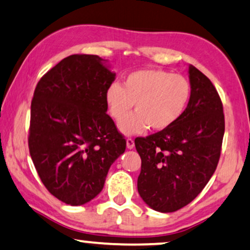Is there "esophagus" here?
I'll return each instance as SVG.
<instances>
[{
  "label": "esophagus",
  "mask_w": 250,
  "mask_h": 250,
  "mask_svg": "<svg viewBox=\"0 0 250 250\" xmlns=\"http://www.w3.org/2000/svg\"><path fill=\"white\" fill-rule=\"evenodd\" d=\"M127 147H128L129 149H132V148L135 147V142H134V139L127 138Z\"/></svg>",
  "instance_id": "esophagus-1"
}]
</instances>
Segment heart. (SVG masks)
<instances>
[{"label":"heart","instance_id":"heart-1","mask_svg":"<svg viewBox=\"0 0 250 250\" xmlns=\"http://www.w3.org/2000/svg\"><path fill=\"white\" fill-rule=\"evenodd\" d=\"M191 85L182 75L156 68L131 72L122 85L112 83L105 92L109 114L116 122L126 117L135 104L136 113L120 123L125 135L165 130L174 125L188 108Z\"/></svg>","mask_w":250,"mask_h":250}]
</instances>
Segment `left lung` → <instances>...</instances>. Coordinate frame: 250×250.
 Returning <instances> with one entry per match:
<instances>
[{"label":"left lung","mask_w":250,"mask_h":250,"mask_svg":"<svg viewBox=\"0 0 250 250\" xmlns=\"http://www.w3.org/2000/svg\"><path fill=\"white\" fill-rule=\"evenodd\" d=\"M191 99L182 118L135 139L142 159L137 188L149 208L178 210L198 197L217 167L225 130L223 105L210 80L188 66Z\"/></svg>","instance_id":"8db88e82"}]
</instances>
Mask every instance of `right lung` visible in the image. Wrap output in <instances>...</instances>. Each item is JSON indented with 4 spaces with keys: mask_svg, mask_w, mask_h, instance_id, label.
Segmentation results:
<instances>
[{
    "mask_svg": "<svg viewBox=\"0 0 250 250\" xmlns=\"http://www.w3.org/2000/svg\"><path fill=\"white\" fill-rule=\"evenodd\" d=\"M107 61L72 55L46 72L31 105L28 147L53 197L82 206L101 193L125 139L107 113L105 92L115 80Z\"/></svg>",
    "mask_w": 250,
    "mask_h": 250,
    "instance_id": "obj_1",
    "label": "right lung"
}]
</instances>
